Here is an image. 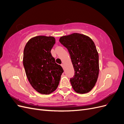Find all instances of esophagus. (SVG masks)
<instances>
[{
	"mask_svg": "<svg viewBox=\"0 0 124 124\" xmlns=\"http://www.w3.org/2000/svg\"><path fill=\"white\" fill-rule=\"evenodd\" d=\"M61 66H62V68H63V69H64V65H63V63H62V65H61Z\"/></svg>",
	"mask_w": 124,
	"mask_h": 124,
	"instance_id": "obj_1",
	"label": "esophagus"
}]
</instances>
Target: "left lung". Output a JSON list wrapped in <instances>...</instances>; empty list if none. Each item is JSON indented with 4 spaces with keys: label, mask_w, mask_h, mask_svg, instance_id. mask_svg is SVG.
Listing matches in <instances>:
<instances>
[{
    "label": "left lung",
    "mask_w": 124,
    "mask_h": 124,
    "mask_svg": "<svg viewBox=\"0 0 124 124\" xmlns=\"http://www.w3.org/2000/svg\"><path fill=\"white\" fill-rule=\"evenodd\" d=\"M59 42L68 49L74 76L70 78L74 91L85 93L94 87L99 75V55L95 44L89 37L78 33L62 36Z\"/></svg>",
    "instance_id": "left-lung-1"
}]
</instances>
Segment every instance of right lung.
I'll list each match as a JSON object with an SVG mask.
<instances>
[{
	"mask_svg": "<svg viewBox=\"0 0 124 124\" xmlns=\"http://www.w3.org/2000/svg\"><path fill=\"white\" fill-rule=\"evenodd\" d=\"M55 43L53 37L36 36L28 41L24 50L23 62L26 76L32 87L41 94L54 92L63 72L51 53Z\"/></svg>",
	"mask_w": 124,
	"mask_h": 124,
	"instance_id": "right-lung-1",
	"label": "right lung"
}]
</instances>
